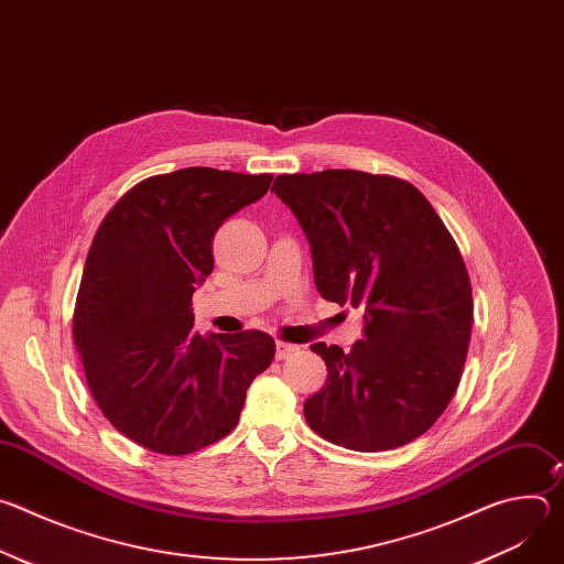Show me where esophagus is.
<instances>
[{
    "instance_id": "obj_1",
    "label": "esophagus",
    "mask_w": 564,
    "mask_h": 564,
    "mask_svg": "<svg viewBox=\"0 0 564 564\" xmlns=\"http://www.w3.org/2000/svg\"><path fill=\"white\" fill-rule=\"evenodd\" d=\"M299 352V346H292V344H285V341H276V359H288L292 355Z\"/></svg>"
}]
</instances>
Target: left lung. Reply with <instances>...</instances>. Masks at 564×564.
<instances>
[{"instance_id": "8db88e82", "label": "left lung", "mask_w": 564, "mask_h": 564, "mask_svg": "<svg viewBox=\"0 0 564 564\" xmlns=\"http://www.w3.org/2000/svg\"><path fill=\"white\" fill-rule=\"evenodd\" d=\"M318 294L364 310L350 352L312 344L328 368L303 415L324 440L388 451L424 435L453 399L470 341V281L453 236L406 181L355 170L281 174Z\"/></svg>"}]
</instances>
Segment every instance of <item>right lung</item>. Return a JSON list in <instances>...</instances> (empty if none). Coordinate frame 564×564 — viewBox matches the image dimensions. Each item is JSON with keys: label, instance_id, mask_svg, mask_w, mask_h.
<instances>
[{"label": "right lung", "instance_id": "add662e5", "mask_svg": "<svg viewBox=\"0 0 564 564\" xmlns=\"http://www.w3.org/2000/svg\"><path fill=\"white\" fill-rule=\"evenodd\" d=\"M270 174L187 167L129 189L105 216L79 283L73 339L105 417L135 444L187 455L225 437L274 357L259 330H194L212 238L270 189Z\"/></svg>", "mask_w": 564, "mask_h": 564}]
</instances>
